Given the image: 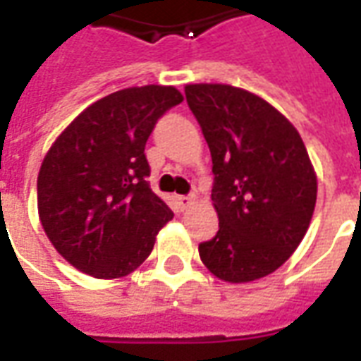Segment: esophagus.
Here are the masks:
<instances>
[{
  "label": "esophagus",
  "instance_id": "esophagus-1",
  "mask_svg": "<svg viewBox=\"0 0 361 361\" xmlns=\"http://www.w3.org/2000/svg\"><path fill=\"white\" fill-rule=\"evenodd\" d=\"M178 203H180L181 209H189L191 204L195 203V199H193L191 195H181V197H178Z\"/></svg>",
  "mask_w": 361,
  "mask_h": 361
}]
</instances>
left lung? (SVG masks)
Segmentation results:
<instances>
[{"label":"left lung","mask_w":361,"mask_h":361,"mask_svg":"<svg viewBox=\"0 0 361 361\" xmlns=\"http://www.w3.org/2000/svg\"><path fill=\"white\" fill-rule=\"evenodd\" d=\"M211 149L216 235L199 245L224 282L263 279L286 263L310 228L317 176L302 137L274 106L232 85H185Z\"/></svg>","instance_id":"left-lung-1"}]
</instances>
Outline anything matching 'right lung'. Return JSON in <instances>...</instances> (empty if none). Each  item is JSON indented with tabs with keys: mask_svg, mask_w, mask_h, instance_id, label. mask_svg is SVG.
Instances as JSON below:
<instances>
[{
	"mask_svg": "<svg viewBox=\"0 0 361 361\" xmlns=\"http://www.w3.org/2000/svg\"><path fill=\"white\" fill-rule=\"evenodd\" d=\"M173 87L145 85L104 96L54 141L38 172V216L67 263L94 279H121L149 257L173 219L150 189L145 145L180 104Z\"/></svg>",
	"mask_w": 361,
	"mask_h": 361,
	"instance_id": "obj_1",
	"label": "right lung"
}]
</instances>
